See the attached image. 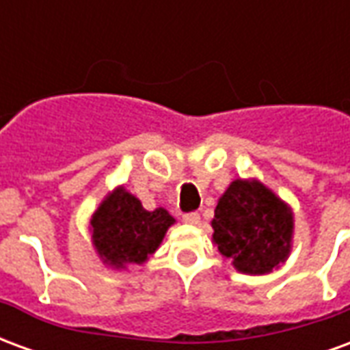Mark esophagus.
Returning a JSON list of instances; mask_svg holds the SVG:
<instances>
[{
  "instance_id": "obj_1",
  "label": "esophagus",
  "mask_w": 350,
  "mask_h": 350,
  "mask_svg": "<svg viewBox=\"0 0 350 350\" xmlns=\"http://www.w3.org/2000/svg\"><path fill=\"white\" fill-rule=\"evenodd\" d=\"M183 223H187V225H198L200 223V215L198 213H185L183 215Z\"/></svg>"
}]
</instances>
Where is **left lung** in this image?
<instances>
[{
	"mask_svg": "<svg viewBox=\"0 0 350 350\" xmlns=\"http://www.w3.org/2000/svg\"><path fill=\"white\" fill-rule=\"evenodd\" d=\"M212 242L236 270L266 275L293 251L294 212L257 178L230 182L215 206Z\"/></svg>",
	"mask_w": 350,
	"mask_h": 350,
	"instance_id": "1",
	"label": "left lung"
}]
</instances>
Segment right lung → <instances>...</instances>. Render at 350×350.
Listing matches in <instances>:
<instances>
[{
    "label": "right lung",
    "mask_w": 350,
    "mask_h": 350,
    "mask_svg": "<svg viewBox=\"0 0 350 350\" xmlns=\"http://www.w3.org/2000/svg\"><path fill=\"white\" fill-rule=\"evenodd\" d=\"M174 223L165 208L148 212L125 185H118L100 200L88 228L103 264L127 270L131 264H144L152 257Z\"/></svg>",
    "instance_id": "add662e5"
}]
</instances>
